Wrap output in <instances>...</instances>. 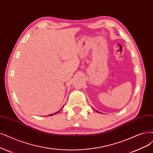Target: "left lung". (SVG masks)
<instances>
[{
  "label": "left lung",
  "mask_w": 153,
  "mask_h": 153,
  "mask_svg": "<svg viewBox=\"0 0 153 153\" xmlns=\"http://www.w3.org/2000/svg\"><path fill=\"white\" fill-rule=\"evenodd\" d=\"M97 112H98V111H97Z\"/></svg>",
  "instance_id": "left-lung-1"
}]
</instances>
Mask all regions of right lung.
<instances>
[{
    "label": "right lung",
    "mask_w": 153,
    "mask_h": 153,
    "mask_svg": "<svg viewBox=\"0 0 153 153\" xmlns=\"http://www.w3.org/2000/svg\"><path fill=\"white\" fill-rule=\"evenodd\" d=\"M60 111V110H59V111H58V112H56V113H59V111ZM56 113H55V114H56ZM51 114V115H50V116H51V115H54V114Z\"/></svg>",
    "instance_id": "1"
}]
</instances>
